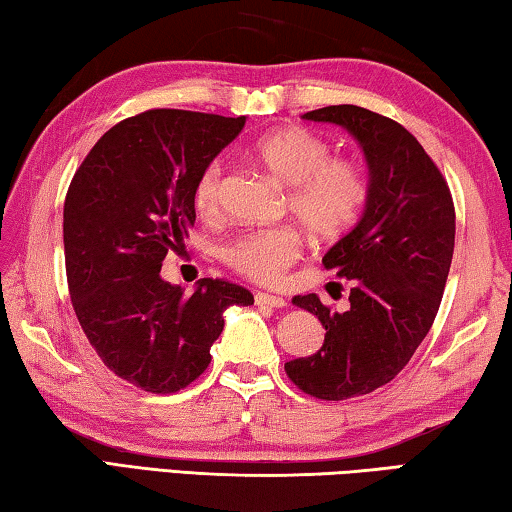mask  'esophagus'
<instances>
[{"mask_svg":"<svg viewBox=\"0 0 512 512\" xmlns=\"http://www.w3.org/2000/svg\"><path fill=\"white\" fill-rule=\"evenodd\" d=\"M254 301H256V306H267V308H283V306H288L283 297H276V294H270V292H256L254 294Z\"/></svg>","mask_w":512,"mask_h":512,"instance_id":"obj_1","label":"esophagus"}]
</instances>
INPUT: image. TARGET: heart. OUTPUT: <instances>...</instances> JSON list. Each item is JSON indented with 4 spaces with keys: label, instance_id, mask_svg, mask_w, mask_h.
<instances>
[{
    "label": "heart",
    "instance_id": "1",
    "mask_svg": "<svg viewBox=\"0 0 512 512\" xmlns=\"http://www.w3.org/2000/svg\"><path fill=\"white\" fill-rule=\"evenodd\" d=\"M265 170L290 184L288 206L303 227L321 240H333L360 222L369 204V170L357 157L333 155L326 137L303 125H279L249 146ZM222 164L213 159L197 173L191 200L197 215L218 213ZM301 236L292 227L242 231L220 247L222 263L254 283H276L299 261Z\"/></svg>",
    "mask_w": 512,
    "mask_h": 512
}]
</instances>
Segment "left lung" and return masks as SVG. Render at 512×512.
Wrapping results in <instances>:
<instances>
[{
	"instance_id": "left-lung-1",
	"label": "left lung",
	"mask_w": 512,
	"mask_h": 512,
	"mask_svg": "<svg viewBox=\"0 0 512 512\" xmlns=\"http://www.w3.org/2000/svg\"><path fill=\"white\" fill-rule=\"evenodd\" d=\"M337 123L364 148L371 195L362 220L324 256L351 281L346 312L317 294L294 297L326 328L315 355L285 364L288 378L319 400H348L384 387L405 369L432 328L454 254L450 186L418 139L398 121L357 105L303 114Z\"/></svg>"
}]
</instances>
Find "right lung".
<instances>
[{"instance_id":"right-lung-1","label":"right lung","mask_w":512,"mask_h":512,"mask_svg":"<svg viewBox=\"0 0 512 512\" xmlns=\"http://www.w3.org/2000/svg\"><path fill=\"white\" fill-rule=\"evenodd\" d=\"M245 116L148 110L107 130L65 197V270L80 328L101 362L150 393L200 378L229 306L247 288L202 279L193 294L159 276L195 222L193 182L238 137Z\"/></svg>"}]
</instances>
